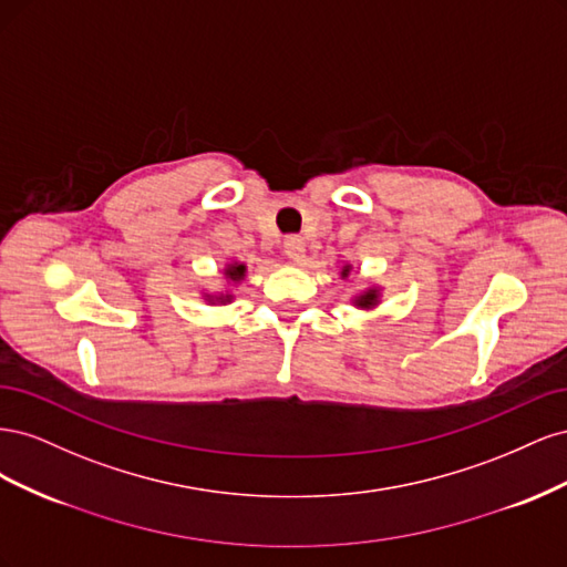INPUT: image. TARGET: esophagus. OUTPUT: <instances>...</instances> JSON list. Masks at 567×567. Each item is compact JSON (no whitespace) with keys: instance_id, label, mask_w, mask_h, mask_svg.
Wrapping results in <instances>:
<instances>
[{"instance_id":"esophagus-1","label":"esophagus","mask_w":567,"mask_h":567,"mask_svg":"<svg viewBox=\"0 0 567 567\" xmlns=\"http://www.w3.org/2000/svg\"><path fill=\"white\" fill-rule=\"evenodd\" d=\"M284 252L293 262H302L305 260V241H302L300 236H288L286 241H284Z\"/></svg>"}]
</instances>
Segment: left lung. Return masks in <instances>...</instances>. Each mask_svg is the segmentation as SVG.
I'll use <instances>...</instances> for the list:
<instances>
[{
	"mask_svg": "<svg viewBox=\"0 0 567 567\" xmlns=\"http://www.w3.org/2000/svg\"><path fill=\"white\" fill-rule=\"evenodd\" d=\"M348 274H350V267H342V277H348ZM354 305L359 307V310H371L373 305H379V290L375 288L364 290L362 296L354 298Z\"/></svg>",
	"mask_w": 567,
	"mask_h": 567,
	"instance_id": "1",
	"label": "left lung"
}]
</instances>
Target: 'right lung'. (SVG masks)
Wrapping results in <instances>:
<instances>
[{"instance_id":"right-lung-1","label":"right lung","mask_w":567,"mask_h":567,"mask_svg":"<svg viewBox=\"0 0 567 567\" xmlns=\"http://www.w3.org/2000/svg\"><path fill=\"white\" fill-rule=\"evenodd\" d=\"M225 277H227V281H241L244 277H246V265H241V262H234V265H229L227 269H225ZM208 298V302H213V296H205ZM219 302H231V296H219L217 298Z\"/></svg>"}]
</instances>
